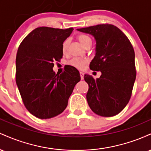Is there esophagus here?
Wrapping results in <instances>:
<instances>
[{
    "label": "esophagus",
    "instance_id": "esophagus-1",
    "mask_svg": "<svg viewBox=\"0 0 151 151\" xmlns=\"http://www.w3.org/2000/svg\"><path fill=\"white\" fill-rule=\"evenodd\" d=\"M79 74H80L81 79H84V73H83L82 72H79Z\"/></svg>",
    "mask_w": 151,
    "mask_h": 151
}]
</instances>
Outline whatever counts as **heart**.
Returning <instances> with one entry per match:
<instances>
[{
    "label": "heart",
    "mask_w": 151,
    "mask_h": 151,
    "mask_svg": "<svg viewBox=\"0 0 151 151\" xmlns=\"http://www.w3.org/2000/svg\"><path fill=\"white\" fill-rule=\"evenodd\" d=\"M78 40L80 42V43L83 46H84L86 47V46L89 45H91V40L89 36L86 35H79L77 36ZM69 43H70V40L69 39H66L64 41L62 45V52L65 54L67 51V48H68ZM88 62V60L86 58H73L71 59L70 60H69L68 65L72 66V67H75V68L78 69V70H82L84 68L86 64Z\"/></svg>",
    "instance_id": "obj_1"
}]
</instances>
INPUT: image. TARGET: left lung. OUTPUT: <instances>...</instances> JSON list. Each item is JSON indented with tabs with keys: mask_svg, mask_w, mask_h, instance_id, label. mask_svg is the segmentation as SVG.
I'll return each instance as SVG.
<instances>
[{
	"mask_svg": "<svg viewBox=\"0 0 151 151\" xmlns=\"http://www.w3.org/2000/svg\"><path fill=\"white\" fill-rule=\"evenodd\" d=\"M96 40V55L91 70L101 71L94 79L85 74L89 84L86 99L93 113L104 117L119 114L129 103L136 77L135 52L129 38L117 27L101 24L77 29Z\"/></svg>",
	"mask_w": 151,
	"mask_h": 151,
	"instance_id": "obj_1",
	"label": "left lung"
}]
</instances>
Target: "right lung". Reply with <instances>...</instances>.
<instances>
[{
	"label": "right lung",
	"instance_id": "right-lung-1",
	"mask_svg": "<svg viewBox=\"0 0 151 151\" xmlns=\"http://www.w3.org/2000/svg\"><path fill=\"white\" fill-rule=\"evenodd\" d=\"M72 31L73 27H37L18 47L16 84L25 108L38 119H51L62 113L81 79L79 71L70 65L61 74L52 70L53 62L62 58V45Z\"/></svg>",
	"mask_w": 151,
	"mask_h": 151
}]
</instances>
